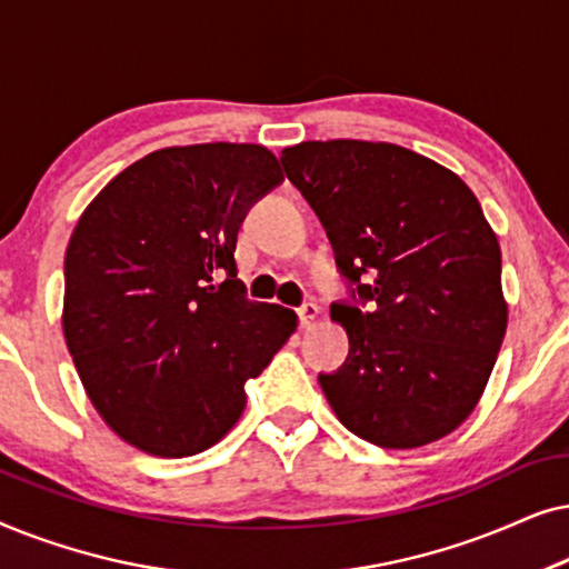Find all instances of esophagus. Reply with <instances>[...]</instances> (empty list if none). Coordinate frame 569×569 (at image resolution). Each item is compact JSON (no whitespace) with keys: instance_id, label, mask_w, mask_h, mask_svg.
Wrapping results in <instances>:
<instances>
[{"instance_id":"1","label":"esophagus","mask_w":569,"mask_h":569,"mask_svg":"<svg viewBox=\"0 0 569 569\" xmlns=\"http://www.w3.org/2000/svg\"><path fill=\"white\" fill-rule=\"evenodd\" d=\"M298 318H300L302 329H310V326H313L316 318H318V306H316V302H306V306H300L298 308Z\"/></svg>"}]
</instances>
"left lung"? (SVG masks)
<instances>
[{
  "label": "left lung",
  "instance_id": "8db88e82",
  "mask_svg": "<svg viewBox=\"0 0 569 569\" xmlns=\"http://www.w3.org/2000/svg\"><path fill=\"white\" fill-rule=\"evenodd\" d=\"M279 160L352 292L331 302L347 360L318 376L339 422L393 450L446 438L477 407L508 329L500 243L477 197L388 142H300Z\"/></svg>",
  "mask_w": 569,
  "mask_h": 569
}]
</instances>
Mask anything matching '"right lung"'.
<instances>
[{"mask_svg": "<svg viewBox=\"0 0 569 569\" xmlns=\"http://www.w3.org/2000/svg\"><path fill=\"white\" fill-rule=\"evenodd\" d=\"M282 178L261 144L166 147L82 212L61 323L92 407L129 446L160 458L214 446L298 326L236 279L240 224Z\"/></svg>", "mask_w": 569, "mask_h": 569, "instance_id": "add662e5", "label": "right lung"}]
</instances>
